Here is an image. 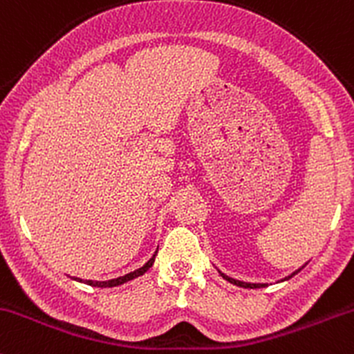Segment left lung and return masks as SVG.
<instances>
[{
    "instance_id": "left-lung-1",
    "label": "left lung",
    "mask_w": 354,
    "mask_h": 354,
    "mask_svg": "<svg viewBox=\"0 0 354 354\" xmlns=\"http://www.w3.org/2000/svg\"><path fill=\"white\" fill-rule=\"evenodd\" d=\"M305 266H301L300 269H297V271L295 272H291L290 276H286L285 279H281V281H286V279H290V278H293L295 274H297V272H300L301 269H304ZM218 272H220V276L223 279H227V281H230L232 285H236V286H240V288H264V286H268V283H245V281H239V279H233V278H230V276H227L225 274V272H221L220 269H218Z\"/></svg>"
}]
</instances>
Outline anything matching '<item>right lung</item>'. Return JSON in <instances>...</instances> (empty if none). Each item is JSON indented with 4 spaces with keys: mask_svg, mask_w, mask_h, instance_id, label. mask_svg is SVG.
<instances>
[{
    "mask_svg": "<svg viewBox=\"0 0 354 354\" xmlns=\"http://www.w3.org/2000/svg\"><path fill=\"white\" fill-rule=\"evenodd\" d=\"M156 252H158V250H155V254H153L150 261H148L145 266H141L140 269H136V271H133V272H127V274H124V276H119V278L109 279V281H92V279H80V278H71V279H75V281H80V283H85V285H90V286H97V288H114V286L124 285V283L131 281V279L138 278V276H143L145 272L151 268L153 262H155Z\"/></svg>",
    "mask_w": 354,
    "mask_h": 354,
    "instance_id": "right-lung-1",
    "label": "right lung"
}]
</instances>
